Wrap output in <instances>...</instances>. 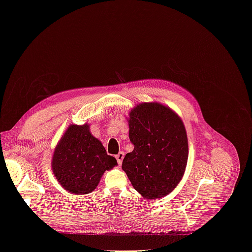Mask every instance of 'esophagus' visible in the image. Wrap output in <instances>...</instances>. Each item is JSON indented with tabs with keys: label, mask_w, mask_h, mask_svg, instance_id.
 <instances>
[{
	"label": "esophagus",
	"mask_w": 252,
	"mask_h": 252,
	"mask_svg": "<svg viewBox=\"0 0 252 252\" xmlns=\"http://www.w3.org/2000/svg\"><path fill=\"white\" fill-rule=\"evenodd\" d=\"M116 158H117V161H118V164L119 165H121L122 164V162H123V158H124V152H119V154L116 156Z\"/></svg>",
	"instance_id": "obj_1"
}]
</instances>
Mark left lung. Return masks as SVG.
<instances>
[{
	"instance_id": "left-lung-1",
	"label": "left lung",
	"mask_w": 252,
	"mask_h": 252,
	"mask_svg": "<svg viewBox=\"0 0 252 252\" xmlns=\"http://www.w3.org/2000/svg\"><path fill=\"white\" fill-rule=\"evenodd\" d=\"M129 140L133 150L122 168L145 199L169 194L185 172L188 141L184 124L170 108L142 103L129 114Z\"/></svg>"
}]
</instances>
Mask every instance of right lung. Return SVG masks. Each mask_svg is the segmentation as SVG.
Segmentation results:
<instances>
[{"label":"right lung","instance_id":"1","mask_svg":"<svg viewBox=\"0 0 252 252\" xmlns=\"http://www.w3.org/2000/svg\"><path fill=\"white\" fill-rule=\"evenodd\" d=\"M117 165L102 143L89 131V125H70L53 152L52 170L62 187L72 194L94 190L105 170Z\"/></svg>","mask_w":252,"mask_h":252}]
</instances>
